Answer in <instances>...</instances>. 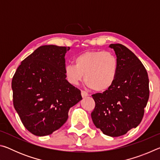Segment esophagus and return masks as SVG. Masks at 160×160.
Returning <instances> with one entry per match:
<instances>
[{
	"label": "esophagus",
	"mask_w": 160,
	"mask_h": 160,
	"mask_svg": "<svg viewBox=\"0 0 160 160\" xmlns=\"http://www.w3.org/2000/svg\"><path fill=\"white\" fill-rule=\"evenodd\" d=\"M81 95H82V97H86L89 96V94H88V92H86L85 91L82 90V91H81Z\"/></svg>",
	"instance_id": "esophagus-1"
}]
</instances>
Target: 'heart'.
<instances>
[{
    "instance_id": "heart-1",
    "label": "heart",
    "mask_w": 160,
    "mask_h": 160,
    "mask_svg": "<svg viewBox=\"0 0 160 160\" xmlns=\"http://www.w3.org/2000/svg\"><path fill=\"white\" fill-rule=\"evenodd\" d=\"M74 63L65 66V75L72 85H78L84 76V81L89 88L96 92H104L115 82L118 60L109 51H86L75 58Z\"/></svg>"
}]
</instances>
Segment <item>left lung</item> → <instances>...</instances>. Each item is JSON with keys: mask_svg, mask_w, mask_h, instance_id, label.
I'll list each match as a JSON object with an SVG mask.
<instances>
[{"mask_svg": "<svg viewBox=\"0 0 160 160\" xmlns=\"http://www.w3.org/2000/svg\"><path fill=\"white\" fill-rule=\"evenodd\" d=\"M109 47L117 57V75L109 90L92 95L95 107L91 117L103 133L118 137L141 122L150 95L149 79L145 68L131 50L121 44Z\"/></svg>", "mask_w": 160, "mask_h": 160, "instance_id": "obj_1", "label": "left lung"}]
</instances>
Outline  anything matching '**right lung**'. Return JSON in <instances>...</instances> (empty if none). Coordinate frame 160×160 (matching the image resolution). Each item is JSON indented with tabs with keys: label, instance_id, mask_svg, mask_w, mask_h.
I'll use <instances>...</instances> for the list:
<instances>
[{
	"label": "right lung",
	"instance_id": "obj_1",
	"mask_svg": "<svg viewBox=\"0 0 160 160\" xmlns=\"http://www.w3.org/2000/svg\"><path fill=\"white\" fill-rule=\"evenodd\" d=\"M70 47L45 45L21 62L12 80L13 105L27 130L44 136L61 128L70 107L82 99L65 75Z\"/></svg>",
	"mask_w": 160,
	"mask_h": 160
}]
</instances>
